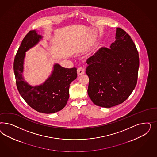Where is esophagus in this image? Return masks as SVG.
<instances>
[{
	"label": "esophagus",
	"mask_w": 157,
	"mask_h": 157,
	"mask_svg": "<svg viewBox=\"0 0 157 157\" xmlns=\"http://www.w3.org/2000/svg\"><path fill=\"white\" fill-rule=\"evenodd\" d=\"M77 73L78 75H80L81 74H83L85 73V69L83 67H80L77 69Z\"/></svg>",
	"instance_id": "1"
}]
</instances>
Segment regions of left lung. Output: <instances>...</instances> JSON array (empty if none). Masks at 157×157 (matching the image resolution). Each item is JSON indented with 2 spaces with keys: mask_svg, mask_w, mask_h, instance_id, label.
<instances>
[{
  "mask_svg": "<svg viewBox=\"0 0 157 157\" xmlns=\"http://www.w3.org/2000/svg\"><path fill=\"white\" fill-rule=\"evenodd\" d=\"M110 48H101L86 62L88 95L95 105L104 108L123 103L138 81L139 57L135 43L120 28Z\"/></svg>",
  "mask_w": 157,
  "mask_h": 157,
  "instance_id": "left-lung-1",
  "label": "left lung"
}]
</instances>
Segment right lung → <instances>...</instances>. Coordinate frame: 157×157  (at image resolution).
<instances>
[{"mask_svg":"<svg viewBox=\"0 0 157 157\" xmlns=\"http://www.w3.org/2000/svg\"><path fill=\"white\" fill-rule=\"evenodd\" d=\"M42 37L36 31H30L24 37L14 61L15 81L19 94L26 102L38 112L47 114L59 112L66 105L69 87L77 77L76 68H67L56 64L53 70L43 85L32 87L22 77L25 52L36 45Z\"/></svg>","mask_w":157,"mask_h":157,"instance_id":"add662e5","label":"right lung"}]
</instances>
